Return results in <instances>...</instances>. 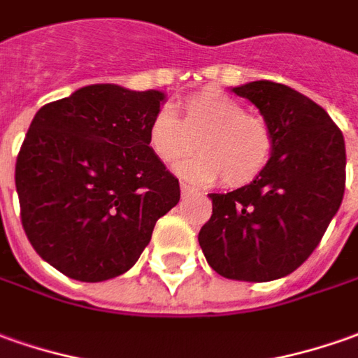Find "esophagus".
I'll return each instance as SVG.
<instances>
[{"mask_svg": "<svg viewBox=\"0 0 358 358\" xmlns=\"http://www.w3.org/2000/svg\"><path fill=\"white\" fill-rule=\"evenodd\" d=\"M180 192H182V198H188V196H192V194H194L196 189L192 188V186H188V184H184V182H182V184H180Z\"/></svg>", "mask_w": 358, "mask_h": 358, "instance_id": "esophagus-1", "label": "esophagus"}]
</instances>
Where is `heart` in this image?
Wrapping results in <instances>:
<instances>
[{
    "instance_id": "obj_1",
    "label": "heart",
    "mask_w": 358,
    "mask_h": 358,
    "mask_svg": "<svg viewBox=\"0 0 358 358\" xmlns=\"http://www.w3.org/2000/svg\"><path fill=\"white\" fill-rule=\"evenodd\" d=\"M194 159L182 164L184 176L199 182L221 180L223 186H247L266 170L274 152L268 121L243 111L235 97L217 87H203L174 103V113L162 109L148 121L147 141L162 164H176L194 150Z\"/></svg>"
}]
</instances>
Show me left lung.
Masks as SVG:
<instances>
[{
	"label": "left lung",
	"instance_id": "obj_1",
	"mask_svg": "<svg viewBox=\"0 0 358 358\" xmlns=\"http://www.w3.org/2000/svg\"><path fill=\"white\" fill-rule=\"evenodd\" d=\"M233 92L268 121L274 152L255 182L210 194L199 247L225 278L276 280L308 261L341 206L345 138L322 106L284 84L259 80Z\"/></svg>",
	"mask_w": 358,
	"mask_h": 358
}]
</instances>
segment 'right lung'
I'll list each match as a JSON object with an SVG mask.
<instances>
[{
	"instance_id": "1",
	"label": "right lung",
	"mask_w": 358,
	"mask_h": 358,
	"mask_svg": "<svg viewBox=\"0 0 358 358\" xmlns=\"http://www.w3.org/2000/svg\"><path fill=\"white\" fill-rule=\"evenodd\" d=\"M162 92L94 84L36 111L17 155L21 223L38 257L68 278L127 272L180 184L150 150Z\"/></svg>"
}]
</instances>
